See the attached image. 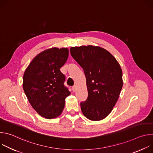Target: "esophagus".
I'll list each match as a JSON object with an SVG mask.
<instances>
[{
  "instance_id": "obj_1",
  "label": "esophagus",
  "mask_w": 153,
  "mask_h": 153,
  "mask_svg": "<svg viewBox=\"0 0 153 153\" xmlns=\"http://www.w3.org/2000/svg\"><path fill=\"white\" fill-rule=\"evenodd\" d=\"M77 85H74L73 86V88H72V90H73V92H76V90H77Z\"/></svg>"
}]
</instances>
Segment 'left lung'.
<instances>
[{
	"label": "left lung",
	"instance_id": "1",
	"mask_svg": "<svg viewBox=\"0 0 153 153\" xmlns=\"http://www.w3.org/2000/svg\"><path fill=\"white\" fill-rule=\"evenodd\" d=\"M70 53L86 77L88 95L80 103L82 112L89 120H101L113 110L122 88L120 65L110 52L98 46L73 47Z\"/></svg>",
	"mask_w": 153,
	"mask_h": 153
}]
</instances>
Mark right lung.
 Listing matches in <instances>:
<instances>
[{
  "mask_svg": "<svg viewBox=\"0 0 153 153\" xmlns=\"http://www.w3.org/2000/svg\"><path fill=\"white\" fill-rule=\"evenodd\" d=\"M68 54L67 48L45 50L32 60L25 71L24 92L32 107L44 118L51 119L60 115L65 99L71 94L63 85L65 77L60 70Z\"/></svg>",
  "mask_w": 153,
  "mask_h": 153,
  "instance_id": "right-lung-1",
  "label": "right lung"
}]
</instances>
